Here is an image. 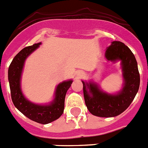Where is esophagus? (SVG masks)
Here are the masks:
<instances>
[{"mask_svg":"<svg viewBox=\"0 0 148 148\" xmlns=\"http://www.w3.org/2000/svg\"><path fill=\"white\" fill-rule=\"evenodd\" d=\"M79 75H80V76H83V75H84V73H80V74H79Z\"/></svg>","mask_w":148,"mask_h":148,"instance_id":"1","label":"esophagus"}]
</instances>
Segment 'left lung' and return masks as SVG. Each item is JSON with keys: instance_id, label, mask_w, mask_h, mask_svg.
Wrapping results in <instances>:
<instances>
[{"instance_id": "obj_1", "label": "left lung", "mask_w": 148, "mask_h": 148, "mask_svg": "<svg viewBox=\"0 0 148 148\" xmlns=\"http://www.w3.org/2000/svg\"><path fill=\"white\" fill-rule=\"evenodd\" d=\"M108 60H121L123 71L124 86L117 95H108L101 92L92 83L84 84L86 105L92 114L101 117L116 116L130 106L133 101L140 85V74L135 57L130 49L120 41H113L107 49Z\"/></svg>"}]
</instances>
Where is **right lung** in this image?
I'll use <instances>...</instances> for the list:
<instances>
[{
  "mask_svg": "<svg viewBox=\"0 0 148 148\" xmlns=\"http://www.w3.org/2000/svg\"><path fill=\"white\" fill-rule=\"evenodd\" d=\"M40 44V43H38L25 47L14 57L9 67L8 79L11 99L15 107L30 120L38 123L47 124L59 118L63 114L65 95L73 81H64L57 86L55 99L49 105H34L25 99L20 89L21 74L25 59Z\"/></svg>",
  "mask_w": 148,
  "mask_h": 148,
  "instance_id": "add662e5",
  "label": "right lung"
}]
</instances>
